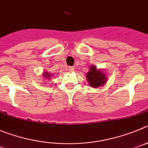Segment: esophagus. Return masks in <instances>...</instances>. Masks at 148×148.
<instances>
[{
    "mask_svg": "<svg viewBox=\"0 0 148 148\" xmlns=\"http://www.w3.org/2000/svg\"><path fill=\"white\" fill-rule=\"evenodd\" d=\"M69 69V71H73L74 70V68L73 67V66H69V69Z\"/></svg>",
    "mask_w": 148,
    "mask_h": 148,
    "instance_id": "34e87169",
    "label": "esophagus"
}]
</instances>
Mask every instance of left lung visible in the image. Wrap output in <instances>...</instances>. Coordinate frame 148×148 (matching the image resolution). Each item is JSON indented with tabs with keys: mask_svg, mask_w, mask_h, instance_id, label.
Instances as JSON below:
<instances>
[{
	"mask_svg": "<svg viewBox=\"0 0 148 148\" xmlns=\"http://www.w3.org/2000/svg\"><path fill=\"white\" fill-rule=\"evenodd\" d=\"M87 73L86 79L91 88H98L103 86L107 82V75L102 69H98L95 66H90Z\"/></svg>",
	"mask_w": 148,
	"mask_h": 148,
	"instance_id": "left-lung-1",
	"label": "left lung"
}]
</instances>
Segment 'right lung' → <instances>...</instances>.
Returning a JSON list of instances; mask_svg holds the SVG:
<instances>
[{
  "mask_svg": "<svg viewBox=\"0 0 148 148\" xmlns=\"http://www.w3.org/2000/svg\"><path fill=\"white\" fill-rule=\"evenodd\" d=\"M52 76H53V74L47 72V71L43 72V77H44V79H48V80H49Z\"/></svg>",
  "mask_w": 148,
  "mask_h": 148,
  "instance_id": "add662e5",
  "label": "right lung"
}]
</instances>
